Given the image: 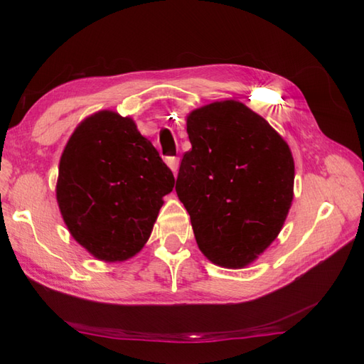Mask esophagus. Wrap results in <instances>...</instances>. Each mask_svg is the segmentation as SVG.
<instances>
[{"instance_id":"34e87169","label":"esophagus","mask_w":364,"mask_h":364,"mask_svg":"<svg viewBox=\"0 0 364 364\" xmlns=\"http://www.w3.org/2000/svg\"><path fill=\"white\" fill-rule=\"evenodd\" d=\"M165 162H167V165H168L170 170L173 171V174H174V176L178 174V170H179V158H176V156H170V158L165 159Z\"/></svg>"}]
</instances>
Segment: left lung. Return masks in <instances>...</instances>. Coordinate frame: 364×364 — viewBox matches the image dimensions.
Here are the masks:
<instances>
[{
  "label": "left lung",
  "mask_w": 364,
  "mask_h": 364,
  "mask_svg": "<svg viewBox=\"0 0 364 364\" xmlns=\"http://www.w3.org/2000/svg\"><path fill=\"white\" fill-rule=\"evenodd\" d=\"M176 193L197 246L217 266L243 269L281 232L293 200L290 147L266 119L235 100L186 117Z\"/></svg>",
  "instance_id": "8db88e82"
}]
</instances>
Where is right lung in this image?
<instances>
[{"instance_id":"right-lung-1","label":"right lung","mask_w":364,"mask_h":364,"mask_svg":"<svg viewBox=\"0 0 364 364\" xmlns=\"http://www.w3.org/2000/svg\"><path fill=\"white\" fill-rule=\"evenodd\" d=\"M174 176L135 121L100 111L75 127L60 156L56 197L74 240L98 259L144 247Z\"/></svg>"}]
</instances>
